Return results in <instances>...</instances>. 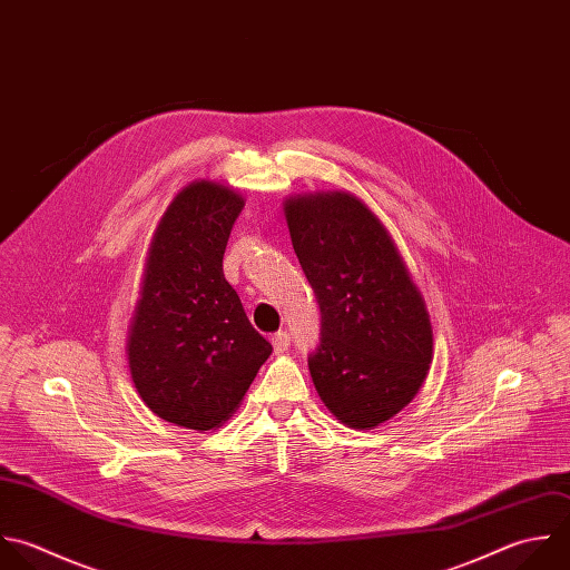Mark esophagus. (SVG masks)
<instances>
[{"label": "esophagus", "mask_w": 570, "mask_h": 570, "mask_svg": "<svg viewBox=\"0 0 570 570\" xmlns=\"http://www.w3.org/2000/svg\"><path fill=\"white\" fill-rule=\"evenodd\" d=\"M273 348H275V353H286L288 351V346H291V335L286 333V331H279V333H275L273 335Z\"/></svg>", "instance_id": "obj_1"}]
</instances>
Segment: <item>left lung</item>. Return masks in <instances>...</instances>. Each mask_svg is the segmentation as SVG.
<instances>
[{
    "instance_id": "8db88e82",
    "label": "left lung",
    "mask_w": 570,
    "mask_h": 570,
    "mask_svg": "<svg viewBox=\"0 0 570 570\" xmlns=\"http://www.w3.org/2000/svg\"><path fill=\"white\" fill-rule=\"evenodd\" d=\"M284 217L322 311V344L308 357L315 391L344 426L373 431L429 375L426 302L393 235L357 195H291Z\"/></svg>"
}]
</instances>
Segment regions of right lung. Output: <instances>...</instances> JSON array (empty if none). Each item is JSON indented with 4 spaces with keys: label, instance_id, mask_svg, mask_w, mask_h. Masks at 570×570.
I'll return each mask as SVG.
<instances>
[{
    "label": "right lung",
    "instance_id": "obj_1",
    "mask_svg": "<svg viewBox=\"0 0 570 570\" xmlns=\"http://www.w3.org/2000/svg\"><path fill=\"white\" fill-rule=\"evenodd\" d=\"M244 202L213 179H195L173 197L150 237L128 324L126 360L141 402L199 433L233 417L273 353L222 268Z\"/></svg>",
    "mask_w": 570,
    "mask_h": 570
}]
</instances>
